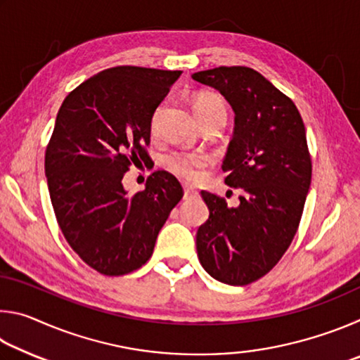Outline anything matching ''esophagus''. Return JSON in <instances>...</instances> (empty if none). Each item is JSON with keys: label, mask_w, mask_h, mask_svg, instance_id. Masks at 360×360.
I'll return each mask as SVG.
<instances>
[{"label": "esophagus", "mask_w": 360, "mask_h": 360, "mask_svg": "<svg viewBox=\"0 0 360 360\" xmlns=\"http://www.w3.org/2000/svg\"><path fill=\"white\" fill-rule=\"evenodd\" d=\"M195 195H197V191H195L193 187L184 186V198H186V200H187V198H192V197H195Z\"/></svg>", "instance_id": "34e87169"}]
</instances>
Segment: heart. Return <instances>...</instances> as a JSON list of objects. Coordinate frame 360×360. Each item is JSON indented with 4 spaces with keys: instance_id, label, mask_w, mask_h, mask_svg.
<instances>
[{
    "instance_id": "obj_1",
    "label": "heart",
    "mask_w": 360,
    "mask_h": 360,
    "mask_svg": "<svg viewBox=\"0 0 360 360\" xmlns=\"http://www.w3.org/2000/svg\"><path fill=\"white\" fill-rule=\"evenodd\" d=\"M192 106L198 120L205 117V115L214 112H227L222 96L212 92H200L195 95L192 100ZM157 117L158 111L154 115V120H152V130H155L157 127ZM165 165L169 172L174 173L178 178L192 181L195 178H198L200 172L210 165V158L200 154H188V152H173V154H169L165 158Z\"/></svg>"
}]
</instances>
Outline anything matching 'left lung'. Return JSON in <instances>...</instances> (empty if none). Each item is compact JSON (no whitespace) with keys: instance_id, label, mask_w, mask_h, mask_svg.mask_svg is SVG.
Here are the masks:
<instances>
[{"instance_id":"1","label":"left lung","mask_w":360,"mask_h":360,"mask_svg":"<svg viewBox=\"0 0 360 360\" xmlns=\"http://www.w3.org/2000/svg\"><path fill=\"white\" fill-rule=\"evenodd\" d=\"M224 95L235 131L222 169L240 203L202 191L210 217L197 231L198 260L217 281L246 285L265 276L288 251L311 184L302 115L289 96L248 66L192 75Z\"/></svg>"}]
</instances>
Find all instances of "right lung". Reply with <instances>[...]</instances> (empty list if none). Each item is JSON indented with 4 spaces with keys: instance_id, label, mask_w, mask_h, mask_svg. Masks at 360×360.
Listing matches in <instances>:
<instances>
[{
    "instance_id": "right-lung-1",
    "label": "right lung",
    "mask_w": 360,
    "mask_h": 360,
    "mask_svg": "<svg viewBox=\"0 0 360 360\" xmlns=\"http://www.w3.org/2000/svg\"><path fill=\"white\" fill-rule=\"evenodd\" d=\"M179 76L115 66L82 82L58 109L44 163L51 202L72 251L101 275L143 266L184 195L168 172L152 173L135 195L122 184L131 163L149 158L152 115Z\"/></svg>"
}]
</instances>
